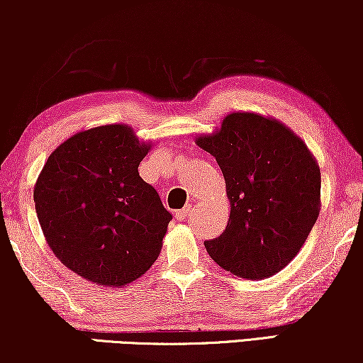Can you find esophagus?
<instances>
[{
  "instance_id": "1",
  "label": "esophagus",
  "mask_w": 363,
  "mask_h": 363,
  "mask_svg": "<svg viewBox=\"0 0 363 363\" xmlns=\"http://www.w3.org/2000/svg\"><path fill=\"white\" fill-rule=\"evenodd\" d=\"M190 211H191L190 206H185V208H183V210L175 213V220L177 221H185L186 218H188V215H190Z\"/></svg>"
}]
</instances>
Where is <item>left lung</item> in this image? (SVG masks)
<instances>
[{
  "instance_id": "1",
  "label": "left lung",
  "mask_w": 363,
  "mask_h": 363,
  "mask_svg": "<svg viewBox=\"0 0 363 363\" xmlns=\"http://www.w3.org/2000/svg\"><path fill=\"white\" fill-rule=\"evenodd\" d=\"M220 165L230 200L226 230L205 247L245 279H266L289 264L320 211V168L306 142L274 117L231 112L195 137Z\"/></svg>"
}]
</instances>
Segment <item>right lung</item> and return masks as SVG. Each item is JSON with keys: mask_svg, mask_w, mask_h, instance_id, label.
Wrapping results in <instances>:
<instances>
[{"mask_svg": "<svg viewBox=\"0 0 363 363\" xmlns=\"http://www.w3.org/2000/svg\"><path fill=\"white\" fill-rule=\"evenodd\" d=\"M150 148L130 125L108 123L74 133L39 173L33 196L48 246L94 284H130L160 255L172 215L138 175Z\"/></svg>", "mask_w": 363, "mask_h": 363, "instance_id": "obj_1", "label": "right lung"}]
</instances>
